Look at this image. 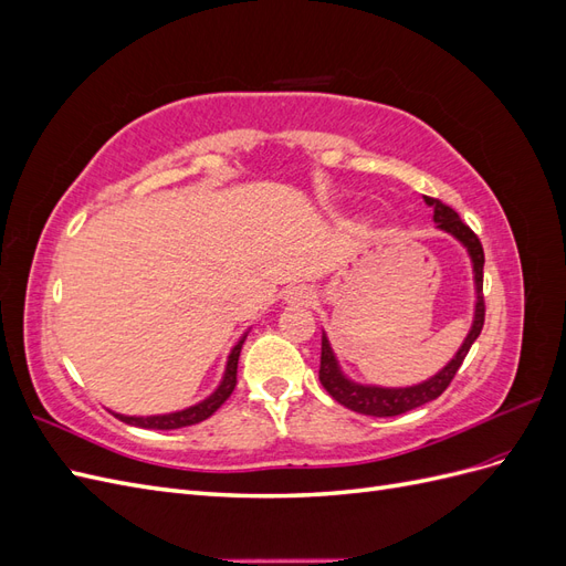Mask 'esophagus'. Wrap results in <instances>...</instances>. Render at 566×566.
<instances>
[{
	"mask_svg": "<svg viewBox=\"0 0 566 566\" xmlns=\"http://www.w3.org/2000/svg\"><path fill=\"white\" fill-rule=\"evenodd\" d=\"M285 302H287L290 306H312V304L316 302V293H312L310 287L300 285V287L287 290V293H285Z\"/></svg>",
	"mask_w": 566,
	"mask_h": 566,
	"instance_id": "34e87169",
	"label": "esophagus"
}]
</instances>
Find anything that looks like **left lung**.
I'll return each mask as SVG.
<instances>
[{
    "mask_svg": "<svg viewBox=\"0 0 566 566\" xmlns=\"http://www.w3.org/2000/svg\"><path fill=\"white\" fill-rule=\"evenodd\" d=\"M424 202L430 205L434 210V224L437 229L447 231L449 235H453L455 241L468 250L470 262H472V273H474V318H472V328L468 333V337L462 339L460 349L455 352V356L451 361L443 366L432 378H427L424 382L410 385V387H380V385H361L352 378H347L345 370L339 368L337 356L331 347L328 335L323 333L321 337V370H318V380L325 387V391L331 397L347 406L354 413L361 416H373V418H391V416H401L406 410H413L418 406H424L434 401L437 397H441L443 389L451 385V380L455 378L458 368L465 361V356L470 352V347L474 345V339L479 337L484 328V248L479 243V238L474 235V231L462 224V219L458 217L455 210H451L449 205H443L437 198L424 196Z\"/></svg>",
    "mask_w": 566,
    "mask_h": 566,
    "instance_id": "obj_1",
    "label": "left lung"
}]
</instances>
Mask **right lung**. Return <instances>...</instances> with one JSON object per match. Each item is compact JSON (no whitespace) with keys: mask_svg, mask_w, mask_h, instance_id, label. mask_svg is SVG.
<instances>
[{"mask_svg":"<svg viewBox=\"0 0 566 566\" xmlns=\"http://www.w3.org/2000/svg\"><path fill=\"white\" fill-rule=\"evenodd\" d=\"M248 333L235 342L229 358H227V368L224 375H221V382L217 385V389L210 394V397H205L202 401L175 410V413H163V416H123V413H113L115 418H119L127 424L134 427H144V430H179V427H188V424H198L202 420H208L214 410L224 403L231 391L235 387V373H238V356H241L243 349V342H245Z\"/></svg>","mask_w":566,"mask_h":566,"instance_id":"right-lung-1","label":"right lung"}]
</instances>
